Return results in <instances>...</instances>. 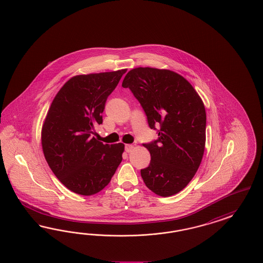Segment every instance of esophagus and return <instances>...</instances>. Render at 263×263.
Here are the masks:
<instances>
[{"label": "esophagus", "mask_w": 263, "mask_h": 263, "mask_svg": "<svg viewBox=\"0 0 263 263\" xmlns=\"http://www.w3.org/2000/svg\"><path fill=\"white\" fill-rule=\"evenodd\" d=\"M134 148H135V146L132 145V144H127V145L125 146V150H126V152H127V153L132 152L134 150Z\"/></svg>", "instance_id": "34e87169"}]
</instances>
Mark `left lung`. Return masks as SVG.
I'll return each instance as SVG.
<instances>
[{
    "instance_id": "8db88e82",
    "label": "left lung",
    "mask_w": 263,
    "mask_h": 263,
    "mask_svg": "<svg viewBox=\"0 0 263 263\" xmlns=\"http://www.w3.org/2000/svg\"><path fill=\"white\" fill-rule=\"evenodd\" d=\"M122 87L139 101L149 127H160L159 138L143 144L151 155L149 166L140 171L144 183L158 196L177 194L194 177L204 155L202 98L184 77L167 69H132Z\"/></svg>"
}]
</instances>
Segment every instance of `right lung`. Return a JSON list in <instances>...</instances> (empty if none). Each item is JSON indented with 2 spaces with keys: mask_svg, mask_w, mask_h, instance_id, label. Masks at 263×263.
<instances>
[{
  "mask_svg": "<svg viewBox=\"0 0 263 263\" xmlns=\"http://www.w3.org/2000/svg\"><path fill=\"white\" fill-rule=\"evenodd\" d=\"M127 69L77 75L53 98L42 127V147L50 170L76 194L90 196L107 186L123 160V143L103 144L92 136L102 124L109 95Z\"/></svg>",
  "mask_w": 263,
  "mask_h": 263,
  "instance_id": "obj_1",
  "label": "right lung"
}]
</instances>
